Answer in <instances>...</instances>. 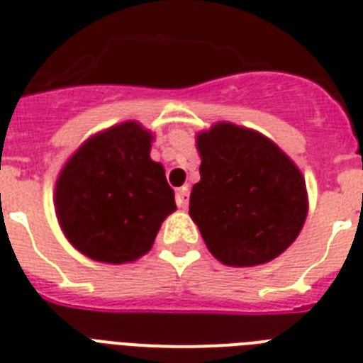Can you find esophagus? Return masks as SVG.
<instances>
[{
  "instance_id": "34e87169",
  "label": "esophagus",
  "mask_w": 363,
  "mask_h": 363,
  "mask_svg": "<svg viewBox=\"0 0 363 363\" xmlns=\"http://www.w3.org/2000/svg\"><path fill=\"white\" fill-rule=\"evenodd\" d=\"M177 205L179 209H186L188 207V199H190V192H188V186H182L177 190Z\"/></svg>"
}]
</instances>
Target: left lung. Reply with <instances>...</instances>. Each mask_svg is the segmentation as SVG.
Returning a JSON list of instances; mask_svg holds the SVG:
<instances>
[{
    "instance_id": "obj_1",
    "label": "left lung",
    "mask_w": 363,
    "mask_h": 363,
    "mask_svg": "<svg viewBox=\"0 0 363 363\" xmlns=\"http://www.w3.org/2000/svg\"><path fill=\"white\" fill-rule=\"evenodd\" d=\"M201 156L190 216L222 264L252 267L286 250L307 218L298 165L262 133L218 122L196 139Z\"/></svg>"
}]
</instances>
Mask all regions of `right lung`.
Returning a JSON list of instances; mask_svg holds the SVG:
<instances>
[{
	"instance_id": "1",
	"label": "right lung",
	"mask_w": 363,
	"mask_h": 363,
	"mask_svg": "<svg viewBox=\"0 0 363 363\" xmlns=\"http://www.w3.org/2000/svg\"><path fill=\"white\" fill-rule=\"evenodd\" d=\"M152 135L122 122L90 137L64 165L54 205L65 238L84 256L125 264L152 247L177 209L164 165L150 160Z\"/></svg>"
}]
</instances>
